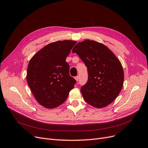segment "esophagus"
Listing matches in <instances>:
<instances>
[{
  "label": "esophagus",
  "instance_id": "obj_1",
  "mask_svg": "<svg viewBox=\"0 0 148 148\" xmlns=\"http://www.w3.org/2000/svg\"><path fill=\"white\" fill-rule=\"evenodd\" d=\"M75 79H76V81H78V80H79V76H76V77L75 78Z\"/></svg>",
  "mask_w": 148,
  "mask_h": 148
}]
</instances>
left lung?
<instances>
[{
  "instance_id": "1",
  "label": "left lung",
  "mask_w": 148,
  "mask_h": 148,
  "mask_svg": "<svg viewBox=\"0 0 148 148\" xmlns=\"http://www.w3.org/2000/svg\"><path fill=\"white\" fill-rule=\"evenodd\" d=\"M87 68L88 80L81 88L85 101L96 108H103L113 102L121 92L124 72L119 59L105 45L85 40L72 50Z\"/></svg>"
}]
</instances>
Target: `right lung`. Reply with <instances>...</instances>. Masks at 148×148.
Segmentation results:
<instances>
[{
	"label": "right lung",
	"mask_w": 148,
	"mask_h": 148,
	"mask_svg": "<svg viewBox=\"0 0 148 148\" xmlns=\"http://www.w3.org/2000/svg\"><path fill=\"white\" fill-rule=\"evenodd\" d=\"M76 44L58 40L45 45L30 60L27 81L36 101L44 108L53 109L66 101L76 80L70 76L66 59Z\"/></svg>",
	"instance_id": "1"
}]
</instances>
